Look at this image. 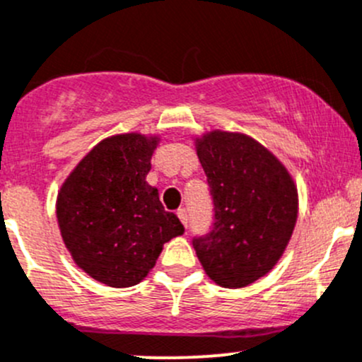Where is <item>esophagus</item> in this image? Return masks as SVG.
<instances>
[{"label": "esophagus", "instance_id": "esophagus-1", "mask_svg": "<svg viewBox=\"0 0 362 362\" xmlns=\"http://www.w3.org/2000/svg\"><path fill=\"white\" fill-rule=\"evenodd\" d=\"M178 218H180V222L184 223V227L187 229V223H189V215H187V210H184V208H180V210L177 211Z\"/></svg>", "mask_w": 362, "mask_h": 362}]
</instances>
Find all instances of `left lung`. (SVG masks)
<instances>
[{
	"label": "left lung",
	"mask_w": 362,
	"mask_h": 362,
	"mask_svg": "<svg viewBox=\"0 0 362 362\" xmlns=\"http://www.w3.org/2000/svg\"><path fill=\"white\" fill-rule=\"evenodd\" d=\"M194 142L215 206L213 229L194 239V250L218 286L245 288L283 257L298 216V191L286 166L245 133L213 130Z\"/></svg>",
	"instance_id": "1"
}]
</instances>
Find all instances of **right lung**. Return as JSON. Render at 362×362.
Masks as SVG:
<instances>
[{
    "mask_svg": "<svg viewBox=\"0 0 362 362\" xmlns=\"http://www.w3.org/2000/svg\"><path fill=\"white\" fill-rule=\"evenodd\" d=\"M158 135L121 133L98 142L71 171L57 196V222L81 271L111 288L139 284L163 245L184 234L147 184Z\"/></svg>",
    "mask_w": 362,
    "mask_h": 362,
    "instance_id": "obj_1",
    "label": "right lung"
}]
</instances>
